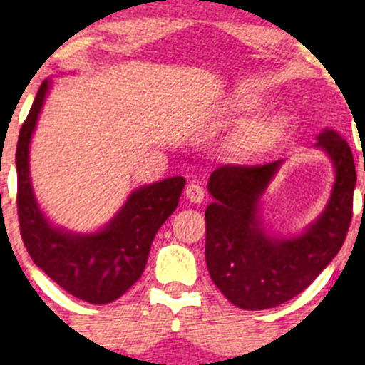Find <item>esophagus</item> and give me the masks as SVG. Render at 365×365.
Listing matches in <instances>:
<instances>
[{
  "mask_svg": "<svg viewBox=\"0 0 365 365\" xmlns=\"http://www.w3.org/2000/svg\"><path fill=\"white\" fill-rule=\"evenodd\" d=\"M185 196L190 203H201L205 200V190L200 183H189L185 189Z\"/></svg>",
  "mask_w": 365,
  "mask_h": 365,
  "instance_id": "1",
  "label": "esophagus"
}]
</instances>
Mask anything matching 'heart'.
I'll return each mask as SVG.
<instances>
[{
  "instance_id": "1",
  "label": "heart",
  "mask_w": 365,
  "mask_h": 365,
  "mask_svg": "<svg viewBox=\"0 0 365 365\" xmlns=\"http://www.w3.org/2000/svg\"><path fill=\"white\" fill-rule=\"evenodd\" d=\"M256 101L252 98H242L238 108L252 109ZM288 127V120L284 116H263L257 120L249 121L238 130L233 139V155L238 160H251L259 153H263L274 141H277L284 134Z\"/></svg>"
}]
</instances>
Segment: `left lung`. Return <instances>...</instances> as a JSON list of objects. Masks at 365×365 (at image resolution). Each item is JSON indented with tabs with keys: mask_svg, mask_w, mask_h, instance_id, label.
<instances>
[{
	"mask_svg": "<svg viewBox=\"0 0 365 365\" xmlns=\"http://www.w3.org/2000/svg\"><path fill=\"white\" fill-rule=\"evenodd\" d=\"M314 148L332 160V192L323 212L300 235H274L261 197L284 160L264 165H222L210 175L205 257L210 277L237 307L261 311L304 292L344 244L356 183L351 150L334 128H323Z\"/></svg>",
	"mask_w": 365,
	"mask_h": 365,
	"instance_id": "left-lung-1",
	"label": "left lung"
}]
</instances>
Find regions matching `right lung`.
I'll return each mask as SVG.
<instances>
[{"label": "right lung", "mask_w": 365, "mask_h": 365, "mask_svg": "<svg viewBox=\"0 0 365 365\" xmlns=\"http://www.w3.org/2000/svg\"><path fill=\"white\" fill-rule=\"evenodd\" d=\"M53 81L38 88L17 141V213L33 263L58 286L88 304H109L141 277L157 231L178 206L183 176L138 187L106 226L76 233L54 226L36 203L29 173V145Z\"/></svg>", "instance_id": "1"}]
</instances>
